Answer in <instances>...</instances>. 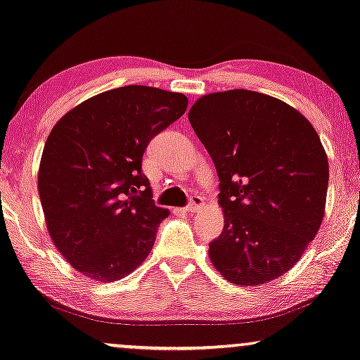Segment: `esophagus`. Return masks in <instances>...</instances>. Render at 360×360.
I'll list each match as a JSON object with an SVG mask.
<instances>
[{"label": "esophagus", "instance_id": "esophagus-1", "mask_svg": "<svg viewBox=\"0 0 360 360\" xmlns=\"http://www.w3.org/2000/svg\"><path fill=\"white\" fill-rule=\"evenodd\" d=\"M204 207V199L199 194H194L191 197L189 204H187L184 207V212H197L199 209H202Z\"/></svg>", "mask_w": 360, "mask_h": 360}]
</instances>
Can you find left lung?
Returning a JSON list of instances; mask_svg holds the SVG:
<instances>
[{
    "label": "left lung",
    "instance_id": "8db88e82",
    "mask_svg": "<svg viewBox=\"0 0 360 360\" xmlns=\"http://www.w3.org/2000/svg\"><path fill=\"white\" fill-rule=\"evenodd\" d=\"M189 122L220 181L221 235L212 264L238 285L292 269L325 215L330 166L313 125L281 99L248 89L202 96Z\"/></svg>",
    "mask_w": 360,
    "mask_h": 360
}]
</instances>
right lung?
<instances>
[{
	"instance_id": "1",
	"label": "right lung",
	"mask_w": 360,
	"mask_h": 360,
	"mask_svg": "<svg viewBox=\"0 0 360 360\" xmlns=\"http://www.w3.org/2000/svg\"><path fill=\"white\" fill-rule=\"evenodd\" d=\"M187 103L181 93L122 86L81 103L50 131L37 179L45 224L83 276L119 281L150 255L169 212L151 199L141 158Z\"/></svg>"
}]
</instances>
